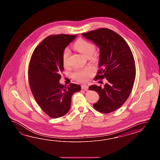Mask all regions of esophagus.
Segmentation results:
<instances>
[{
    "label": "esophagus",
    "instance_id": "34e87169",
    "mask_svg": "<svg viewBox=\"0 0 160 160\" xmlns=\"http://www.w3.org/2000/svg\"><path fill=\"white\" fill-rule=\"evenodd\" d=\"M81 88H82V90H84L85 91H87V90L88 89V86H86V85H82L81 86Z\"/></svg>",
    "mask_w": 160,
    "mask_h": 160
}]
</instances>
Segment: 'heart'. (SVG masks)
Listing matches in <instances>:
<instances>
[{"label": "heart", "mask_w": 160, "mask_h": 160, "mask_svg": "<svg viewBox=\"0 0 160 160\" xmlns=\"http://www.w3.org/2000/svg\"><path fill=\"white\" fill-rule=\"evenodd\" d=\"M73 47L74 48L81 52L87 58H90L92 59H96L97 56L95 51V44L89 41L84 39H79L74 43ZM70 51L69 48H65L62 52V61L63 66L68 67L69 65V57ZM92 73V70L90 68H86L83 69H78L74 71L73 73V78L79 82H85L88 80L90 74Z\"/></svg>", "instance_id": "1"}]
</instances>
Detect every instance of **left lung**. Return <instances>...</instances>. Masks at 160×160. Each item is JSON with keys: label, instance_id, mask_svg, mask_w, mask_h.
<instances>
[{"label": "left lung", "instance_id": "8db88e82", "mask_svg": "<svg viewBox=\"0 0 160 160\" xmlns=\"http://www.w3.org/2000/svg\"><path fill=\"white\" fill-rule=\"evenodd\" d=\"M82 35L95 43L100 49L99 70L95 80H107L103 87L91 86L99 96L94 109L109 113L119 109L128 98L135 78V63L128 44L121 36L108 28L83 33Z\"/></svg>", "mask_w": 160, "mask_h": 160}]
</instances>
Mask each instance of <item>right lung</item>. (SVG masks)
<instances>
[{
  "instance_id": "1",
  "label": "right lung",
  "mask_w": 160,
  "mask_h": 160,
  "mask_svg": "<svg viewBox=\"0 0 160 160\" xmlns=\"http://www.w3.org/2000/svg\"><path fill=\"white\" fill-rule=\"evenodd\" d=\"M76 37L48 36L36 47L30 59L28 80L32 93L40 108L51 118L65 115L70 108L72 96L81 90L74 83L66 87L59 82L64 70L63 51Z\"/></svg>"
}]
</instances>
